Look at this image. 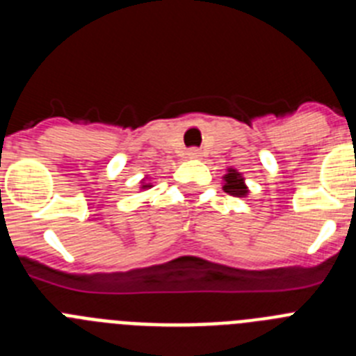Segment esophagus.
I'll use <instances>...</instances> for the list:
<instances>
[{
	"instance_id": "34e87169",
	"label": "esophagus",
	"mask_w": 356,
	"mask_h": 356,
	"mask_svg": "<svg viewBox=\"0 0 356 356\" xmlns=\"http://www.w3.org/2000/svg\"><path fill=\"white\" fill-rule=\"evenodd\" d=\"M187 155H188V159H200L201 151L197 149V147H191V149L187 151Z\"/></svg>"
}]
</instances>
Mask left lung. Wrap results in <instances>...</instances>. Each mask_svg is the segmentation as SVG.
I'll use <instances>...</instances> for the list:
<instances>
[{
  "label": "left lung",
  "mask_w": 356,
  "mask_h": 356,
  "mask_svg": "<svg viewBox=\"0 0 356 356\" xmlns=\"http://www.w3.org/2000/svg\"><path fill=\"white\" fill-rule=\"evenodd\" d=\"M225 185H222V188H225V193L232 194V196L235 197H246L248 196V187L246 184H244V178H242L241 172H237L235 169H228V172H226L225 176Z\"/></svg>",
  "instance_id": "8db88e82"
}]
</instances>
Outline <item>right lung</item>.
Masks as SVG:
<instances>
[{
    "instance_id": "add662e5",
    "label": "right lung",
    "mask_w": 356,
    "mask_h": 356,
    "mask_svg": "<svg viewBox=\"0 0 356 356\" xmlns=\"http://www.w3.org/2000/svg\"><path fill=\"white\" fill-rule=\"evenodd\" d=\"M149 187H151L149 184H143V187H140V188H149Z\"/></svg>"
}]
</instances>
